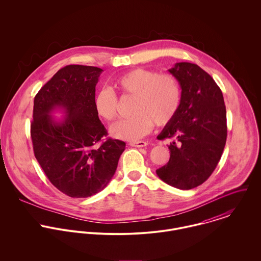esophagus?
<instances>
[{
  "mask_svg": "<svg viewBox=\"0 0 261 261\" xmlns=\"http://www.w3.org/2000/svg\"><path fill=\"white\" fill-rule=\"evenodd\" d=\"M129 146L132 147H137V148H143V147H146L148 145L147 142H144V141H140V142H132L128 144Z\"/></svg>",
  "mask_w": 261,
  "mask_h": 261,
  "instance_id": "1",
  "label": "esophagus"
}]
</instances>
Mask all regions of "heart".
Masks as SVG:
<instances>
[{
	"mask_svg": "<svg viewBox=\"0 0 261 261\" xmlns=\"http://www.w3.org/2000/svg\"><path fill=\"white\" fill-rule=\"evenodd\" d=\"M113 87L122 95L134 96V115L112 125L114 138L136 141L149 134L153 123L164 126L170 123L181 105V88L171 73H155L149 69L135 68L113 81ZM96 114L107 121L117 116V97L110 88L99 89L93 98Z\"/></svg>",
	"mask_w": 261,
	"mask_h": 261,
	"instance_id": "heart-1",
	"label": "heart"
}]
</instances>
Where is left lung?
Instances as JSON below:
<instances>
[{
    "mask_svg": "<svg viewBox=\"0 0 261 261\" xmlns=\"http://www.w3.org/2000/svg\"><path fill=\"white\" fill-rule=\"evenodd\" d=\"M178 80L181 105L159 140L173 139L168 164L155 171L170 186L190 190L203 184L221 159L227 138L223 94L197 64L179 62L168 70Z\"/></svg>",
    "mask_w": 261,
    "mask_h": 261,
    "instance_id": "1",
    "label": "left lung"
}]
</instances>
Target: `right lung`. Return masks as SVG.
I'll return each mask as SVG.
<instances>
[{
    "mask_svg": "<svg viewBox=\"0 0 261 261\" xmlns=\"http://www.w3.org/2000/svg\"><path fill=\"white\" fill-rule=\"evenodd\" d=\"M103 70L68 65L58 70L34 98L31 138L49 181L72 198L90 197L109 185L125 143L109 139L94 111L95 86ZM62 112L57 120L51 114Z\"/></svg>",
    "mask_w": 261,
    "mask_h": 261,
    "instance_id": "add662e5",
    "label": "right lung"
}]
</instances>
